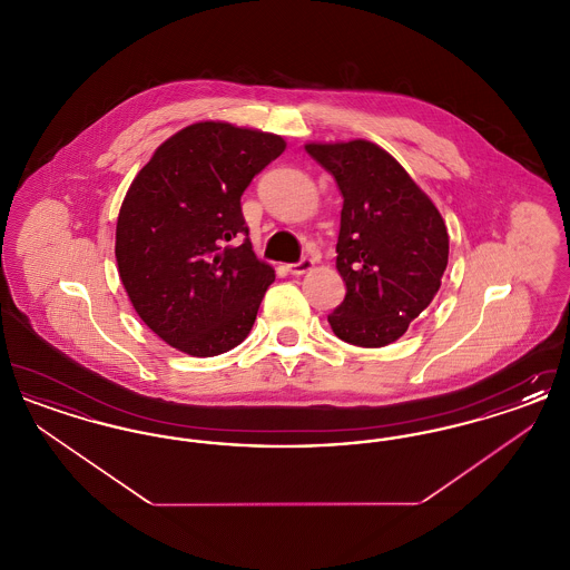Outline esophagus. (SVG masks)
Masks as SVG:
<instances>
[{"mask_svg": "<svg viewBox=\"0 0 570 570\" xmlns=\"http://www.w3.org/2000/svg\"><path fill=\"white\" fill-rule=\"evenodd\" d=\"M312 267H314V261H312V258H301L298 263L288 265V272H291V275H303V273L309 272Z\"/></svg>", "mask_w": 570, "mask_h": 570, "instance_id": "obj_1", "label": "esophagus"}]
</instances>
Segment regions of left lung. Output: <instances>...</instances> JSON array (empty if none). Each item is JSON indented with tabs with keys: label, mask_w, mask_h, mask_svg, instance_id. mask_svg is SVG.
<instances>
[{
	"label": "left lung",
	"mask_w": 570,
	"mask_h": 570,
	"mask_svg": "<svg viewBox=\"0 0 570 570\" xmlns=\"http://www.w3.org/2000/svg\"><path fill=\"white\" fill-rule=\"evenodd\" d=\"M305 151L344 198L335 265L346 297L328 325L354 346H386L440 291L449 263L444 219L402 164L370 140L309 142Z\"/></svg>",
	"instance_id": "8db88e82"
}]
</instances>
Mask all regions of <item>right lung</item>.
Returning a JSON list of instances; mask_svg holds the SVG:
<instances>
[{"label": "right lung", "instance_id": "obj_1", "mask_svg": "<svg viewBox=\"0 0 570 570\" xmlns=\"http://www.w3.org/2000/svg\"><path fill=\"white\" fill-rule=\"evenodd\" d=\"M284 138L200 121L163 142L117 217L115 256L140 321L191 356L239 346L275 273L249 244L242 194Z\"/></svg>", "mask_w": 570, "mask_h": 570}]
</instances>
